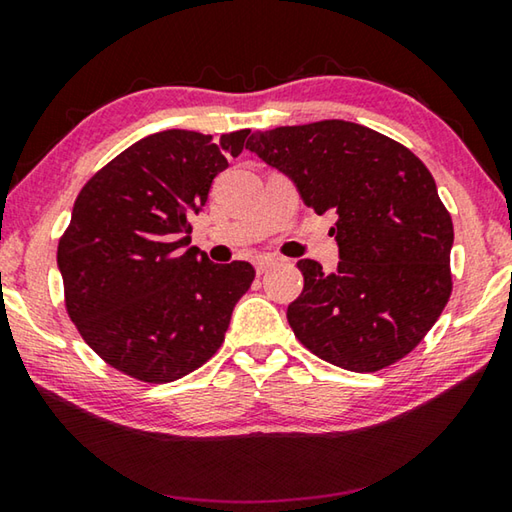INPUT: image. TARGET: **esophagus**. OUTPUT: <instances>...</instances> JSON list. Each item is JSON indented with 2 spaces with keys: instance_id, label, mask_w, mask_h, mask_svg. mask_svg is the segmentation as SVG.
<instances>
[{
  "instance_id": "1",
  "label": "esophagus",
  "mask_w": 512,
  "mask_h": 512,
  "mask_svg": "<svg viewBox=\"0 0 512 512\" xmlns=\"http://www.w3.org/2000/svg\"><path fill=\"white\" fill-rule=\"evenodd\" d=\"M273 264H275V257H271V255H259V257L255 259V268H257L259 275L266 273L268 268H271Z\"/></svg>"
}]
</instances>
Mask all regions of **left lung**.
Returning a JSON list of instances; mask_svg holds the SVG:
<instances>
[{"instance_id":"1","label":"left lung","mask_w":512,"mask_h":512,"mask_svg":"<svg viewBox=\"0 0 512 512\" xmlns=\"http://www.w3.org/2000/svg\"><path fill=\"white\" fill-rule=\"evenodd\" d=\"M246 149L287 173L316 214L339 216L336 271L298 262L305 289L287 309L296 339L352 372L418 348L452 296L454 244L452 216L418 155L343 119L255 131Z\"/></svg>"}]
</instances>
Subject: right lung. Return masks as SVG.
<instances>
[{"mask_svg":"<svg viewBox=\"0 0 512 512\" xmlns=\"http://www.w3.org/2000/svg\"><path fill=\"white\" fill-rule=\"evenodd\" d=\"M248 128L162 131L128 146L76 196L58 241L65 309L83 341L124 375L167 384L210 361L255 280L248 262L214 264L189 248L203 210Z\"/></svg>","mask_w":512,"mask_h":512,"instance_id":"right-lung-1","label":"right lung"}]
</instances>
